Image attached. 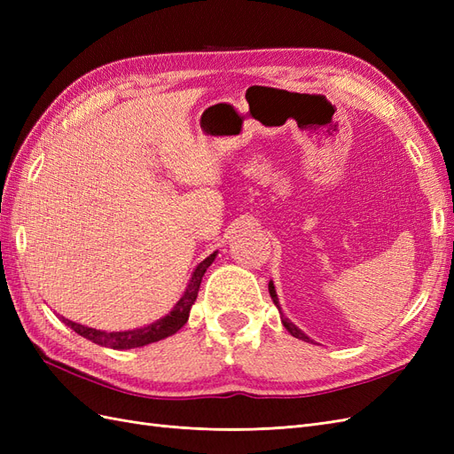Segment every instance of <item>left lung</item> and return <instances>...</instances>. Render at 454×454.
<instances>
[{
	"instance_id": "1",
	"label": "left lung",
	"mask_w": 454,
	"mask_h": 454,
	"mask_svg": "<svg viewBox=\"0 0 454 454\" xmlns=\"http://www.w3.org/2000/svg\"><path fill=\"white\" fill-rule=\"evenodd\" d=\"M269 294H270V297H272V301H274V305L278 307V310H280V305H278V297H277V292H274V286H272V282H269ZM280 318H282V324H284V327L287 329V332H290L294 337H297V339H303V340H307V342H310V339L301 332V329H297L290 320L286 318V316L282 314V310H280Z\"/></svg>"
}]
</instances>
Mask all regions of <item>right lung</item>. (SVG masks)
Returning a JSON list of instances; mask_svg holds the SVG:
<instances>
[{"label": "right lung", "instance_id": "right-lung-1", "mask_svg": "<svg viewBox=\"0 0 454 454\" xmlns=\"http://www.w3.org/2000/svg\"><path fill=\"white\" fill-rule=\"evenodd\" d=\"M215 259V252L212 255L206 257L202 263L195 269L193 277L189 280V286L185 294L182 295V299L177 301V305L174 307V310L164 316V318L157 320L155 324H149L145 327L140 329H130V332H114V333H107V332H100V329H92V327H85L81 324H75L67 318H62V322L72 327L75 333H79L81 337H85L96 345L100 347H109V348H115V350H127V348H138L144 345H149V342H157L164 337H170L174 335L177 329L184 327L187 318H189V310L193 307L195 299L199 295V287L202 282V277L206 269L212 265V261Z\"/></svg>", "mask_w": 454, "mask_h": 454}]
</instances>
